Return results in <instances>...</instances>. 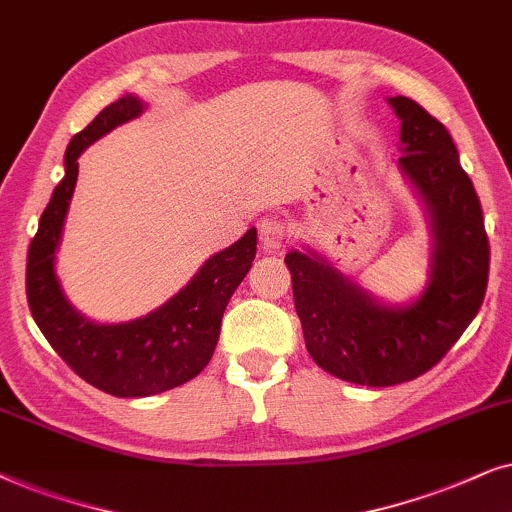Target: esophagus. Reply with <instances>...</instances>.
Wrapping results in <instances>:
<instances>
[{"mask_svg": "<svg viewBox=\"0 0 512 512\" xmlns=\"http://www.w3.org/2000/svg\"><path fill=\"white\" fill-rule=\"evenodd\" d=\"M285 224L278 217H267L260 222V243L264 250H278L285 241Z\"/></svg>", "mask_w": 512, "mask_h": 512, "instance_id": "esophagus-1", "label": "esophagus"}]
</instances>
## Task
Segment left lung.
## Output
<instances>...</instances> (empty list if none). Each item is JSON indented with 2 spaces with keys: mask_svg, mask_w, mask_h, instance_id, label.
<instances>
[{
  "mask_svg": "<svg viewBox=\"0 0 512 512\" xmlns=\"http://www.w3.org/2000/svg\"><path fill=\"white\" fill-rule=\"evenodd\" d=\"M388 105L400 119L398 168L431 227L424 290L388 304L316 250L285 255L306 351L332 377L360 386L403 384L431 370L475 318L489 276L485 217L452 135L405 95Z\"/></svg>",
  "mask_w": 512,
  "mask_h": 512,
  "instance_id": "obj_1",
  "label": "left lung"
}]
</instances>
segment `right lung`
<instances>
[{
    "mask_svg": "<svg viewBox=\"0 0 512 512\" xmlns=\"http://www.w3.org/2000/svg\"><path fill=\"white\" fill-rule=\"evenodd\" d=\"M147 102L128 93L70 140L65 175L39 217L27 250V304L34 323L60 358L88 384L117 398H147L194 379L210 363L231 295L252 267L257 229L252 227L201 264L185 288L147 316L124 323H95L65 297L56 274L67 208L79 175V156L95 140L138 119Z\"/></svg>",
    "mask_w": 512,
    "mask_h": 512,
    "instance_id": "obj_1",
    "label": "right lung"
}]
</instances>
